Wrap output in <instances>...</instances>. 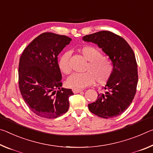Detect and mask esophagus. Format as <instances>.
<instances>
[{
  "label": "esophagus",
  "mask_w": 153,
  "mask_h": 153,
  "mask_svg": "<svg viewBox=\"0 0 153 153\" xmlns=\"http://www.w3.org/2000/svg\"><path fill=\"white\" fill-rule=\"evenodd\" d=\"M82 91V89H78V88L72 89V91H73L74 94H78V93H79V92H81Z\"/></svg>",
  "instance_id": "1"
}]
</instances>
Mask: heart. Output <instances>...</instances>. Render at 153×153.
<instances>
[{"label":"heart","mask_w":153,"mask_h":153,"mask_svg":"<svg viewBox=\"0 0 153 153\" xmlns=\"http://www.w3.org/2000/svg\"><path fill=\"white\" fill-rule=\"evenodd\" d=\"M80 53L88 61L84 73H74L68 77L67 85L74 88H84L91 85L96 81L104 83L111 77L113 71V65L111 59L102 56L101 52L96 47L85 46L79 49ZM70 52H65L60 56L58 67L62 72L68 74L71 72L70 66Z\"/></svg>","instance_id":"obj_1"}]
</instances>
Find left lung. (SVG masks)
I'll return each mask as SVG.
<instances>
[{"instance_id": "obj_1", "label": "left lung", "mask_w": 153, "mask_h": 153, "mask_svg": "<svg viewBox=\"0 0 153 153\" xmlns=\"http://www.w3.org/2000/svg\"><path fill=\"white\" fill-rule=\"evenodd\" d=\"M97 45L112 62L113 71L104 94L88 104L90 112L104 119L121 114L134 98L138 81L136 57L131 47L121 36L109 31H100L82 37Z\"/></svg>"}]
</instances>
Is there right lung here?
Listing matches in <instances>:
<instances>
[{
    "mask_svg": "<svg viewBox=\"0 0 153 153\" xmlns=\"http://www.w3.org/2000/svg\"><path fill=\"white\" fill-rule=\"evenodd\" d=\"M72 41L64 35L44 32L24 50L19 58V87L29 108L38 116L54 119L69 108L72 89L62 86L57 56Z\"/></svg>",
    "mask_w": 153,
    "mask_h": 153,
    "instance_id": "1",
    "label": "right lung"
}]
</instances>
